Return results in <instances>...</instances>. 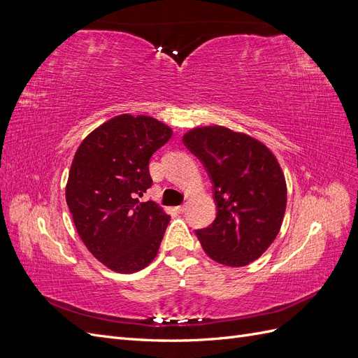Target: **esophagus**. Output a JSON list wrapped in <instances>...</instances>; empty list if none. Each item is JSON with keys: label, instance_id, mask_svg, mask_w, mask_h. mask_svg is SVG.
<instances>
[{"label": "esophagus", "instance_id": "esophagus-1", "mask_svg": "<svg viewBox=\"0 0 358 358\" xmlns=\"http://www.w3.org/2000/svg\"><path fill=\"white\" fill-rule=\"evenodd\" d=\"M185 210H187V204H182V206H178V208H176L178 213H183Z\"/></svg>", "mask_w": 358, "mask_h": 358}]
</instances>
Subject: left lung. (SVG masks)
I'll list each match as a JSON object with an SVG mask.
<instances>
[{
    "mask_svg": "<svg viewBox=\"0 0 358 358\" xmlns=\"http://www.w3.org/2000/svg\"><path fill=\"white\" fill-rule=\"evenodd\" d=\"M183 143L199 157L213 183L216 218L196 234L216 263L242 267L272 245L287 208V183L264 143L222 125L197 127Z\"/></svg>",
    "mask_w": 358,
    "mask_h": 358,
    "instance_id": "obj_1",
    "label": "left lung"
}]
</instances>
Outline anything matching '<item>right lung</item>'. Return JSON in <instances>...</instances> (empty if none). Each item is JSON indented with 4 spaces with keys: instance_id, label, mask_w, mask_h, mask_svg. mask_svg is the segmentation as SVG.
Returning <instances> with one entry per match:
<instances>
[{
    "instance_id": "1",
    "label": "right lung",
    "mask_w": 358,
    "mask_h": 358,
    "mask_svg": "<svg viewBox=\"0 0 358 358\" xmlns=\"http://www.w3.org/2000/svg\"><path fill=\"white\" fill-rule=\"evenodd\" d=\"M173 136L152 116L124 113L83 138L71 162L66 200L82 242L117 273L152 263L170 222L155 201L138 197L152 185L149 159Z\"/></svg>"
}]
</instances>
